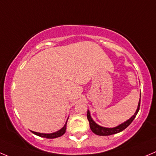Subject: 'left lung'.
<instances>
[{
    "mask_svg": "<svg viewBox=\"0 0 156 156\" xmlns=\"http://www.w3.org/2000/svg\"><path fill=\"white\" fill-rule=\"evenodd\" d=\"M141 98V97H140ZM139 107H140V99H139V105H138V108L136 112H135V114L129 119L126 122H123L122 124H120L119 126H116V127L114 128H105V127H102V126H100L99 125H98L97 123L94 122L92 119L91 117V115H90V112L88 110V112H87V118H88V120L89 122V125H90V129L91 130L94 132L95 135H113V134H116L119 133V132H122L124 129H126L129 125L131 124L132 122V121L135 119V116L137 115L138 112L139 110Z\"/></svg>",
    "mask_w": 156,
    "mask_h": 156,
    "instance_id": "obj_1",
    "label": "left lung"
}]
</instances>
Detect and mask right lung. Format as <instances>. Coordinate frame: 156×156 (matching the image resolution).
I'll list each match as a JSON object with an SVG mask.
<instances>
[{
    "label": "right lung",
    "mask_w": 156,
    "mask_h": 156,
    "mask_svg": "<svg viewBox=\"0 0 156 156\" xmlns=\"http://www.w3.org/2000/svg\"><path fill=\"white\" fill-rule=\"evenodd\" d=\"M68 119L66 121V123L65 124L64 127L62 129H61L60 130H58V132H55L54 133H50V134H46V133H40V132H33L31 131L34 135H38L40 137H43V138H46V139H55V138L60 137L62 135H63L65 133V131H66V126H67V122H68Z\"/></svg>",
    "instance_id": "obj_1"
}]
</instances>
